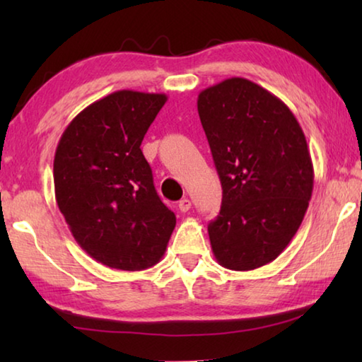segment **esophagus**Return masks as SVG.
<instances>
[{
  "instance_id": "34e87169",
  "label": "esophagus",
  "mask_w": 362,
  "mask_h": 362,
  "mask_svg": "<svg viewBox=\"0 0 362 362\" xmlns=\"http://www.w3.org/2000/svg\"><path fill=\"white\" fill-rule=\"evenodd\" d=\"M189 207H192V201H189L188 198H183V199L179 201V211L180 212L189 211Z\"/></svg>"
}]
</instances>
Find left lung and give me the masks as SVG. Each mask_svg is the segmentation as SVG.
<instances>
[{"label":"left lung","instance_id":"obj_1","mask_svg":"<svg viewBox=\"0 0 362 362\" xmlns=\"http://www.w3.org/2000/svg\"><path fill=\"white\" fill-rule=\"evenodd\" d=\"M198 113L222 183V207L207 226L220 265L247 272L287 247L308 209L313 163L296 116L244 78L201 90Z\"/></svg>","mask_w":362,"mask_h":362}]
</instances>
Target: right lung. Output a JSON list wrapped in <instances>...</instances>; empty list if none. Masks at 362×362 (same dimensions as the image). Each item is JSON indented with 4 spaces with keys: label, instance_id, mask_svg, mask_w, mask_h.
Segmentation results:
<instances>
[{
    "label": "right lung",
    "instance_id": "1",
    "mask_svg": "<svg viewBox=\"0 0 362 362\" xmlns=\"http://www.w3.org/2000/svg\"><path fill=\"white\" fill-rule=\"evenodd\" d=\"M166 94L116 90L66 126L54 156L56 201L94 260L140 272L161 260L175 214L159 198L140 145Z\"/></svg>",
    "mask_w": 362,
    "mask_h": 362
}]
</instances>
